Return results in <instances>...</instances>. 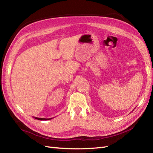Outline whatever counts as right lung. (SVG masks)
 I'll list each match as a JSON object with an SVG mask.
<instances>
[{
	"mask_svg": "<svg viewBox=\"0 0 153 153\" xmlns=\"http://www.w3.org/2000/svg\"><path fill=\"white\" fill-rule=\"evenodd\" d=\"M34 118H35L36 119L38 120H40V121H47V120H50L52 119V118H49V119H46V118H39V117H33Z\"/></svg>",
	"mask_w": 153,
	"mask_h": 153,
	"instance_id": "obj_1",
	"label": "right lung"
}]
</instances>
